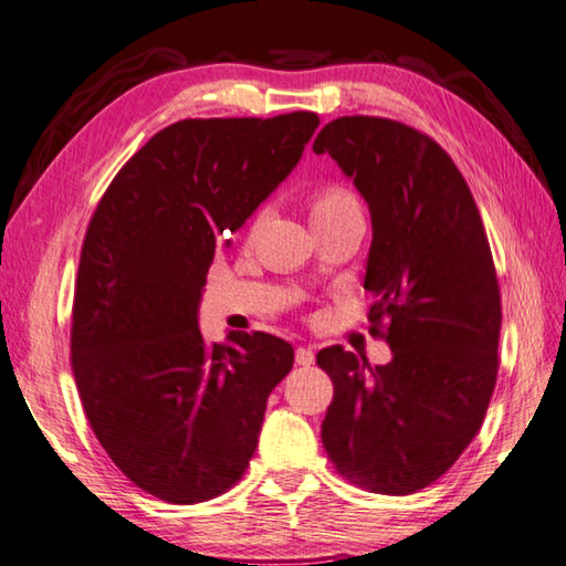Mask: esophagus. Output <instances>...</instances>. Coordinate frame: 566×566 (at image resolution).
<instances>
[{
  "label": "esophagus",
  "instance_id": "34e87169",
  "mask_svg": "<svg viewBox=\"0 0 566 566\" xmlns=\"http://www.w3.org/2000/svg\"><path fill=\"white\" fill-rule=\"evenodd\" d=\"M295 361L301 367H311L313 361H315V352L311 347H297L295 349Z\"/></svg>",
  "mask_w": 566,
  "mask_h": 566
}]
</instances>
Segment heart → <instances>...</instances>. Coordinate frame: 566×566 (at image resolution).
Returning <instances> with one entry per match:
<instances>
[{"mask_svg": "<svg viewBox=\"0 0 566 566\" xmlns=\"http://www.w3.org/2000/svg\"><path fill=\"white\" fill-rule=\"evenodd\" d=\"M347 209H359V201L352 191L337 185L323 187L317 189V195L313 199V221L339 214V211H347Z\"/></svg>", "mask_w": 566, "mask_h": 566, "instance_id": "1", "label": "heart"}]
</instances>
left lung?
<instances>
[{
  "label": "left lung",
  "mask_w": 566,
  "mask_h": 566,
  "mask_svg": "<svg viewBox=\"0 0 566 566\" xmlns=\"http://www.w3.org/2000/svg\"><path fill=\"white\" fill-rule=\"evenodd\" d=\"M313 150L369 207V319H389L391 347L377 367L339 345L317 352L335 387L323 446L347 481L409 495L468 449L495 389L503 313L481 211L441 145L397 120L337 117Z\"/></svg>",
  "instance_id": "left-lung-1"
}]
</instances>
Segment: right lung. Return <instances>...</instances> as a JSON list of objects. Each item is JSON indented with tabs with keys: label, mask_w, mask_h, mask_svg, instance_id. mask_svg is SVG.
I'll return each mask as SVG.
<instances>
[{
	"label": "right lung",
	"mask_w": 566,
	"mask_h": 566,
	"mask_svg": "<svg viewBox=\"0 0 566 566\" xmlns=\"http://www.w3.org/2000/svg\"><path fill=\"white\" fill-rule=\"evenodd\" d=\"M315 113L179 120L115 175L85 231L71 365L93 433L130 481L205 503L247 471L293 345L229 333L199 303L214 253L301 163Z\"/></svg>",
	"instance_id": "add662e5"
}]
</instances>
